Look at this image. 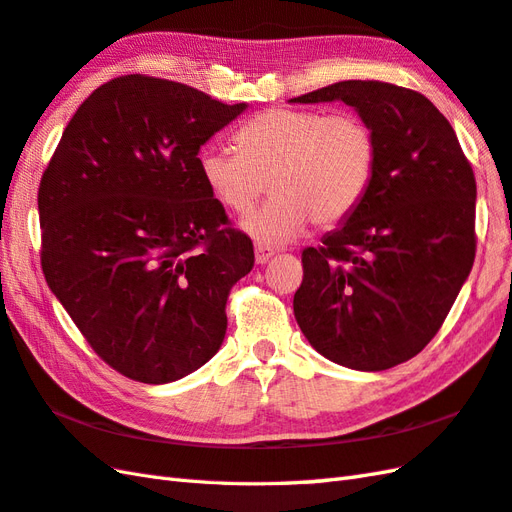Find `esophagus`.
Wrapping results in <instances>:
<instances>
[{
    "label": "esophagus",
    "instance_id": "obj_1",
    "mask_svg": "<svg viewBox=\"0 0 512 512\" xmlns=\"http://www.w3.org/2000/svg\"><path fill=\"white\" fill-rule=\"evenodd\" d=\"M273 249H269V247H265V245H256L254 247V258H256V263L258 265H263V263H267L269 258H273Z\"/></svg>",
    "mask_w": 512,
    "mask_h": 512
}]
</instances>
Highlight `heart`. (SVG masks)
<instances>
[{"label": "heart", "mask_w": 512, "mask_h": 512, "mask_svg": "<svg viewBox=\"0 0 512 512\" xmlns=\"http://www.w3.org/2000/svg\"><path fill=\"white\" fill-rule=\"evenodd\" d=\"M236 143L241 152L206 147L199 173L210 195L236 215L256 204L269 180L273 197L241 221L265 245L299 239L310 221L319 228L343 223L365 199L378 158L371 128L352 112L271 108L247 121Z\"/></svg>", "instance_id": "heart-1"}]
</instances>
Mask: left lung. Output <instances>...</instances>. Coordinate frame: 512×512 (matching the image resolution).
Listing matches in <instances>:
<instances>
[{"mask_svg": "<svg viewBox=\"0 0 512 512\" xmlns=\"http://www.w3.org/2000/svg\"><path fill=\"white\" fill-rule=\"evenodd\" d=\"M289 102L352 106L378 149L363 202L321 247L304 249L299 328L336 365L406 363L439 332L476 256V178L456 132L428 97L376 80Z\"/></svg>", "mask_w": 512, "mask_h": 512, "instance_id": "obj_1", "label": "left lung"}]
</instances>
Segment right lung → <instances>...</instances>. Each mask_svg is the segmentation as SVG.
<instances>
[{"label": "right lung", "instance_id": "right-lung-1", "mask_svg": "<svg viewBox=\"0 0 512 512\" xmlns=\"http://www.w3.org/2000/svg\"><path fill=\"white\" fill-rule=\"evenodd\" d=\"M191 86L121 76L67 123L41 178V265L97 356L167 384L206 365L228 328L249 236L199 173V149L245 112Z\"/></svg>", "mask_w": 512, "mask_h": 512}]
</instances>
